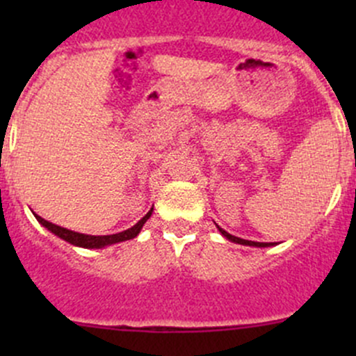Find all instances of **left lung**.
Listing matches in <instances>:
<instances>
[{"label": "left lung", "instance_id": "left-lung-1", "mask_svg": "<svg viewBox=\"0 0 356 356\" xmlns=\"http://www.w3.org/2000/svg\"><path fill=\"white\" fill-rule=\"evenodd\" d=\"M217 229H218V231H220V234L224 236L225 239H229V241H231V243H236V245H243V246H254V248H268V246H274V243H257V241H248V239L236 238V236L229 234L227 231H224V229L218 227V225H217Z\"/></svg>", "mask_w": 356, "mask_h": 356}]
</instances>
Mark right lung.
I'll list each match as a JSON object with an SVG mask.
<instances>
[{
    "instance_id": "add662e5",
    "label": "right lung",
    "mask_w": 356,
    "mask_h": 356,
    "mask_svg": "<svg viewBox=\"0 0 356 356\" xmlns=\"http://www.w3.org/2000/svg\"><path fill=\"white\" fill-rule=\"evenodd\" d=\"M152 213H153V208L148 211V213L145 215V217L141 218V220L138 222V224L132 225L131 229H127V231L117 232V234H110V236L82 234V232H75V231H70V229L60 227V225L51 224V222H48V220H44L42 217H39L38 213H34V217L38 218V222L42 225V227H46L49 232H53L55 236H58V238L63 239V241L70 243V245L79 246V248H88V250H99V248L115 245V243H122V241H129V239H134L136 236L141 232L143 225L146 224V220L152 217Z\"/></svg>"
}]
</instances>
